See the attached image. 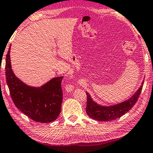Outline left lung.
I'll use <instances>...</instances> for the list:
<instances>
[{
	"label": "left lung",
	"mask_w": 153,
	"mask_h": 153,
	"mask_svg": "<svg viewBox=\"0 0 153 153\" xmlns=\"http://www.w3.org/2000/svg\"><path fill=\"white\" fill-rule=\"evenodd\" d=\"M144 80L137 91L127 100L112 105H103L94 101L91 94L86 92L87 105L86 111L90 118L98 121H110L120 118L129 111L137 102L141 93Z\"/></svg>",
	"instance_id": "1"
}]
</instances>
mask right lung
Returning a JSON list of instances; mask_svg holds the SVG:
<instances>
[{
    "instance_id": "obj_1",
    "label": "right lung",
    "mask_w": 153,
    "mask_h": 153,
    "mask_svg": "<svg viewBox=\"0 0 153 153\" xmlns=\"http://www.w3.org/2000/svg\"><path fill=\"white\" fill-rule=\"evenodd\" d=\"M10 50L11 45L6 56V81L15 105L36 122L48 123L55 120L61 109L63 76L54 77L41 86L27 85L16 76L11 69Z\"/></svg>"
}]
</instances>
